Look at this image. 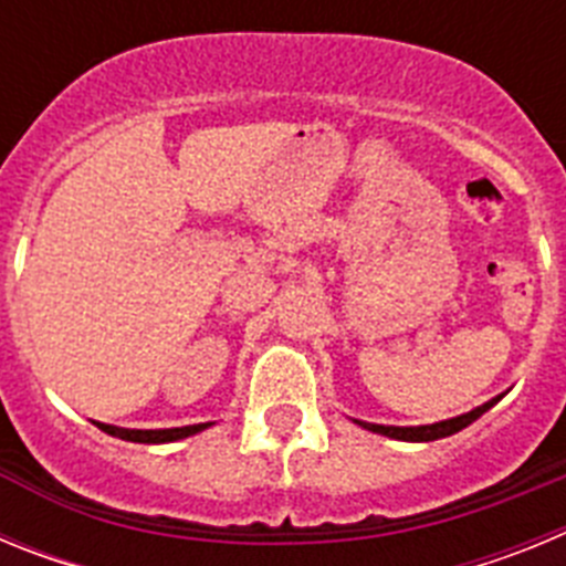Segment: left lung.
Listing matches in <instances>:
<instances>
[{"mask_svg":"<svg viewBox=\"0 0 566 566\" xmlns=\"http://www.w3.org/2000/svg\"><path fill=\"white\" fill-rule=\"evenodd\" d=\"M502 397H504V394H499V397L488 399V402L479 405V408H473V411L459 413V417L442 419V422H433V424H408V428H399V424L363 422V419H354V422H357L359 428H365V431L382 433V437L399 439V442H433V439L453 437V433H459V431H462V428H468L470 422H476V419L482 417L484 411H490V408H493V405H496Z\"/></svg>","mask_w":566,"mask_h":566,"instance_id":"8db88e82","label":"left lung"}]
</instances>
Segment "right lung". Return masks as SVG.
<instances>
[{
    "mask_svg": "<svg viewBox=\"0 0 566 566\" xmlns=\"http://www.w3.org/2000/svg\"><path fill=\"white\" fill-rule=\"evenodd\" d=\"M96 428H102L104 433L115 439H124V442H142V444H164V442H178V439L195 437V433L207 431L212 422H201V424H184V428H158V431H138V428H118V424H107V422H93Z\"/></svg>",
    "mask_w": 566,
    "mask_h": 566,
    "instance_id": "1",
    "label": "right lung"
}]
</instances>
